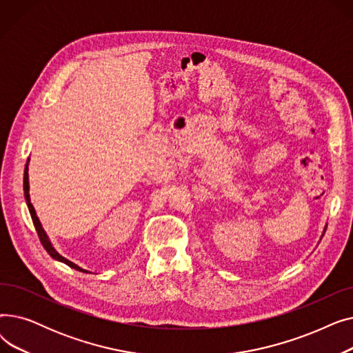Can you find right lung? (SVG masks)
Listing matches in <instances>:
<instances>
[{"instance_id":"1","label":"right lung","mask_w":353,"mask_h":353,"mask_svg":"<svg viewBox=\"0 0 353 353\" xmlns=\"http://www.w3.org/2000/svg\"><path fill=\"white\" fill-rule=\"evenodd\" d=\"M28 190H30V186H28V167L26 165V169H24V196H26V200H27V206H28V210H30V214H31V219H32L34 228H35V230H37V234H39V237H40L41 245H43L44 249L48 252V254H50L52 259H55V261H60V262L65 263L67 266H70V268H72V269H76V270H79V272H87V270L79 268L77 265H74L72 262H70L68 259H65V257H63L61 254H59L57 252H55V249L51 246V242L48 240V237H47L44 229H43V226H41V223H40V220H39V217H37L35 210H34V208H32V205H31Z\"/></svg>"}]
</instances>
